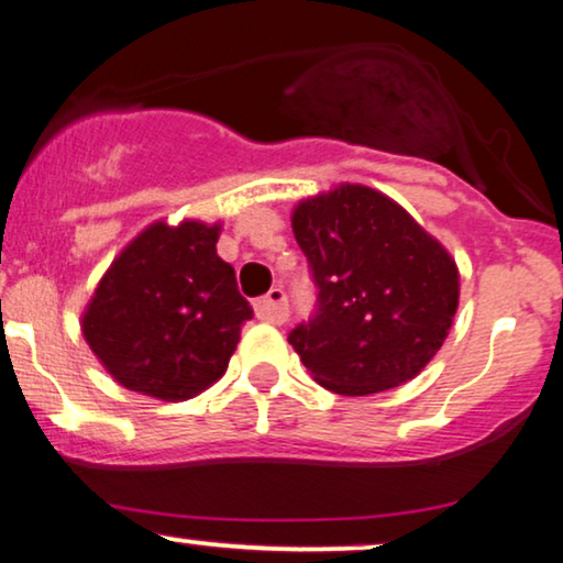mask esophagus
Masks as SVG:
<instances>
[{"label":"esophagus","instance_id":"1","mask_svg":"<svg viewBox=\"0 0 563 563\" xmlns=\"http://www.w3.org/2000/svg\"><path fill=\"white\" fill-rule=\"evenodd\" d=\"M255 316L261 318V321L266 323H284L289 316V302H287V295H284V289L274 287L266 297H261L258 302H255Z\"/></svg>","mask_w":563,"mask_h":563}]
</instances>
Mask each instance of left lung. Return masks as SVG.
<instances>
[{
	"label": "left lung",
	"mask_w": 563,
	"mask_h": 563,
	"mask_svg": "<svg viewBox=\"0 0 563 563\" xmlns=\"http://www.w3.org/2000/svg\"><path fill=\"white\" fill-rule=\"evenodd\" d=\"M292 232L313 271L318 308L289 331L329 391L367 397L433 360L460 305V271L399 203L365 185L302 200Z\"/></svg>",
	"instance_id": "8db88e82"
}]
</instances>
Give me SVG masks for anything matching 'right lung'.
I'll return each instance as SVG.
<instances>
[{
	"mask_svg": "<svg viewBox=\"0 0 563 563\" xmlns=\"http://www.w3.org/2000/svg\"><path fill=\"white\" fill-rule=\"evenodd\" d=\"M219 224L145 227L82 313V336L117 384L185 401L224 376L253 308L217 255Z\"/></svg>",
	"mask_w": 563,
	"mask_h": 563,
	"instance_id": "1",
	"label": "right lung"
}]
</instances>
